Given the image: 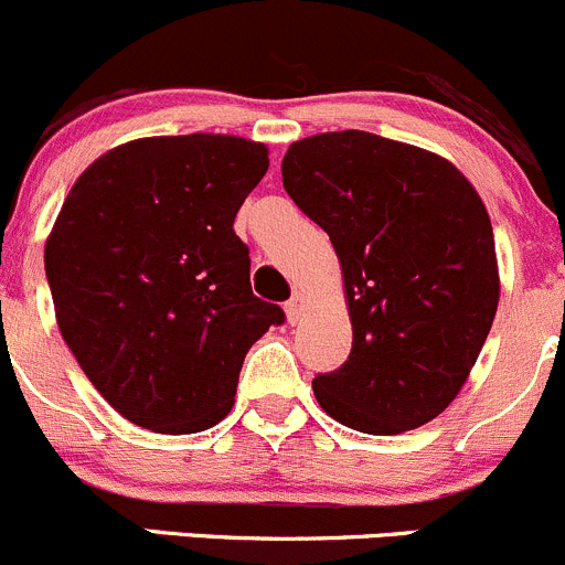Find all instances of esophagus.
Returning <instances> with one entry per match:
<instances>
[{
    "label": "esophagus",
    "mask_w": 565,
    "mask_h": 565,
    "mask_svg": "<svg viewBox=\"0 0 565 565\" xmlns=\"http://www.w3.org/2000/svg\"><path fill=\"white\" fill-rule=\"evenodd\" d=\"M301 312H305V294L296 290V294L285 301V316H288V323H299Z\"/></svg>",
    "instance_id": "esophagus-1"
}]
</instances>
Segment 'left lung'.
Here are the masks:
<instances>
[{"label":"left lung","mask_w":565,"mask_h":565,"mask_svg":"<svg viewBox=\"0 0 565 565\" xmlns=\"http://www.w3.org/2000/svg\"><path fill=\"white\" fill-rule=\"evenodd\" d=\"M282 186L338 253L354 332L343 367L312 379L316 401L376 437L426 426L465 387L500 301L483 200L443 156L354 128L290 145Z\"/></svg>","instance_id":"1"}]
</instances>
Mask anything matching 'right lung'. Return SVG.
Wrapping results in <instances>:
<instances>
[{"instance_id": "1", "label": "right lung", "mask_w": 565, "mask_h": 565, "mask_svg": "<svg viewBox=\"0 0 565 565\" xmlns=\"http://www.w3.org/2000/svg\"><path fill=\"white\" fill-rule=\"evenodd\" d=\"M269 150L231 134L142 137L71 186L46 238L63 340L134 426L198 434L233 409L249 345L282 323L253 296L238 209Z\"/></svg>"}]
</instances>
